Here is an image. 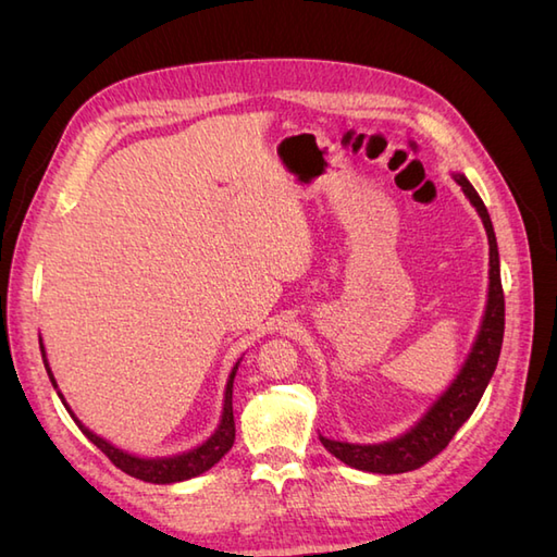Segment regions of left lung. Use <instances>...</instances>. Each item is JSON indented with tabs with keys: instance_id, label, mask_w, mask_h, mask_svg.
<instances>
[{
	"instance_id": "obj_1",
	"label": "left lung",
	"mask_w": 557,
	"mask_h": 557,
	"mask_svg": "<svg viewBox=\"0 0 557 557\" xmlns=\"http://www.w3.org/2000/svg\"><path fill=\"white\" fill-rule=\"evenodd\" d=\"M455 180L461 186V191L471 200V206L479 210L483 227H486L488 234L491 287L486 315H483L474 349H471L465 369L457 375V381L447 387V393L435 401L431 411L425 413L409 433L397 437V441L381 445L337 443L321 435V443L325 445L327 453L335 455L339 461H345V465L354 469L373 471V474H405V471L419 469L435 455H441L449 445V441H453V435L459 431V425L474 413L483 393H486V385L493 377L495 366H498L505 333V294L500 282L498 242H495L491 215L486 206H483L481 196L476 194V188L469 184L467 176L455 174Z\"/></svg>"
}]
</instances>
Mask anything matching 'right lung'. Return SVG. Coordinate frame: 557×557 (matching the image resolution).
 I'll return each instance as SVG.
<instances>
[{"mask_svg": "<svg viewBox=\"0 0 557 557\" xmlns=\"http://www.w3.org/2000/svg\"><path fill=\"white\" fill-rule=\"evenodd\" d=\"M40 351H42V361H45V369H47V375H50L52 385L57 387L54 383V375L50 371V366H47V359H45V349L40 345ZM239 366V363H236ZM236 366L232 369V375H230V383H227V389H224V409H222V421L218 425V431L212 433L208 441L191 449V453H184V455H176V457H162V459H140V457H134L124 453V449H116L114 445H110L108 441H102L100 435H96L92 431H88L86 425H83L76 417L74 411L69 409V405L64 401L62 393L57 389L59 399L64 401L66 411L74 417L76 425L83 431V435L88 437V441L92 445H98L104 455L110 457L112 465L116 469H122L124 474L134 476V479H140V481H148V483H176V481H186V479H194L198 474H203V471H208L210 467H215L218 461L230 453V447L234 443V411H232V383H234V373H236Z\"/></svg>", "mask_w": 557, "mask_h": 557, "instance_id": "obj_1", "label": "right lung"}]
</instances>
